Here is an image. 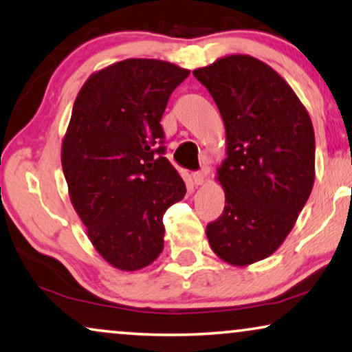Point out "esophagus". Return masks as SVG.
<instances>
[{
	"label": "esophagus",
	"mask_w": 352,
	"mask_h": 352,
	"mask_svg": "<svg viewBox=\"0 0 352 352\" xmlns=\"http://www.w3.org/2000/svg\"><path fill=\"white\" fill-rule=\"evenodd\" d=\"M206 175H207V170L206 169L196 170L195 174H192V182H195V185H202V183H204Z\"/></svg>",
	"instance_id": "1"
}]
</instances>
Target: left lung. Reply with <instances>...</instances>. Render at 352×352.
Wrapping results in <instances>:
<instances>
[{"label": "left lung", "instance_id": "8db88e82", "mask_svg": "<svg viewBox=\"0 0 352 352\" xmlns=\"http://www.w3.org/2000/svg\"><path fill=\"white\" fill-rule=\"evenodd\" d=\"M192 75L226 129L219 169L226 204L207 225L209 244L228 263H255L284 242L313 190V122L289 84L255 57L228 56Z\"/></svg>", "mask_w": 352, "mask_h": 352}]
</instances>
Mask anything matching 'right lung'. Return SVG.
<instances>
[{"instance_id":"obj_1","label":"right lung","mask_w":352,"mask_h":352,"mask_svg":"<svg viewBox=\"0 0 352 352\" xmlns=\"http://www.w3.org/2000/svg\"><path fill=\"white\" fill-rule=\"evenodd\" d=\"M190 72L155 58H127L84 82L62 145L72 204L108 263L135 271L164 247L162 217L186 192L164 156L161 120Z\"/></svg>"}]
</instances>
